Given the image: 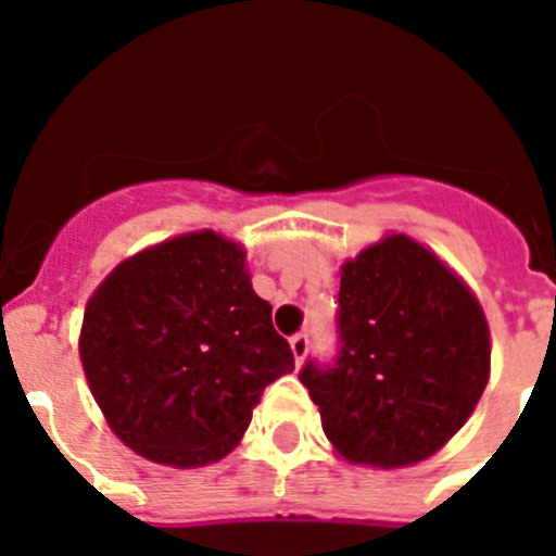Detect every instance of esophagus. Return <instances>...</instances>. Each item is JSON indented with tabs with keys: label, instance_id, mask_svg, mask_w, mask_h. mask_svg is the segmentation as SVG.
Here are the masks:
<instances>
[{
	"label": "esophagus",
	"instance_id": "obj_1",
	"mask_svg": "<svg viewBox=\"0 0 556 556\" xmlns=\"http://www.w3.org/2000/svg\"><path fill=\"white\" fill-rule=\"evenodd\" d=\"M290 351H293L295 365H302L304 356H307V351H309L307 334H293V337H290Z\"/></svg>",
	"mask_w": 556,
	"mask_h": 556
}]
</instances>
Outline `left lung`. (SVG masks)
<instances>
[{
    "instance_id": "left-lung-1",
    "label": "left lung",
    "mask_w": 556,
    "mask_h": 556,
    "mask_svg": "<svg viewBox=\"0 0 556 556\" xmlns=\"http://www.w3.org/2000/svg\"><path fill=\"white\" fill-rule=\"evenodd\" d=\"M340 354L299 372L349 464L403 469L464 428L491 376V331L469 285L389 232L340 268Z\"/></svg>"
}]
</instances>
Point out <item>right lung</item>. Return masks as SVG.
Segmentation results:
<instances>
[{"label": "right lung", "instance_id": "add662e5", "mask_svg": "<svg viewBox=\"0 0 556 556\" xmlns=\"http://www.w3.org/2000/svg\"><path fill=\"white\" fill-rule=\"evenodd\" d=\"M79 356L114 435L175 469L225 458L263 389L293 372L247 252L214 230L175 236L114 268L85 307Z\"/></svg>", "mask_w": 556, "mask_h": 556}]
</instances>
